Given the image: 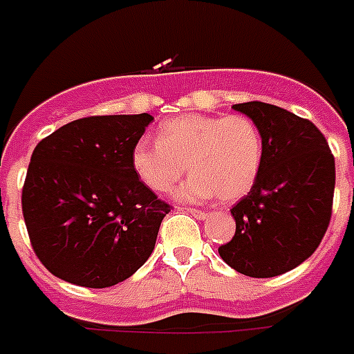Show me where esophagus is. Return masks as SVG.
Returning <instances> with one entry per match:
<instances>
[{
	"mask_svg": "<svg viewBox=\"0 0 354 354\" xmlns=\"http://www.w3.org/2000/svg\"><path fill=\"white\" fill-rule=\"evenodd\" d=\"M187 212H190L192 216L199 218V220H203V218H207V212L205 211H198V209H185Z\"/></svg>",
	"mask_w": 354,
	"mask_h": 354,
	"instance_id": "1",
	"label": "esophagus"
}]
</instances>
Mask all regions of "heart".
Returning a JSON list of instances; mask_svg holds the SVG:
<instances>
[{
    "mask_svg": "<svg viewBox=\"0 0 354 354\" xmlns=\"http://www.w3.org/2000/svg\"><path fill=\"white\" fill-rule=\"evenodd\" d=\"M179 188L183 201H205L220 196L235 201L256 185L263 164V138L246 115H187L167 119L156 130V142L142 140L132 149V167L143 185L155 192Z\"/></svg>",
    "mask_w": 354,
    "mask_h": 354,
    "instance_id": "obj_1",
    "label": "heart"
}]
</instances>
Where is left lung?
I'll list each match as a JSON object with an SVG mask.
<instances>
[{"label": "left lung", "mask_w": 354, "mask_h": 354, "mask_svg": "<svg viewBox=\"0 0 354 354\" xmlns=\"http://www.w3.org/2000/svg\"><path fill=\"white\" fill-rule=\"evenodd\" d=\"M257 124L263 164L256 185L231 209L235 235L218 254L252 278H272L306 261L330 224L336 166L321 130L267 104L233 106Z\"/></svg>", "instance_id": "left-lung-1"}]
</instances>
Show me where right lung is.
<instances>
[{
  "instance_id": "right-lung-1",
  "label": "right lung",
  "mask_w": 354,
  "mask_h": 354,
  "mask_svg": "<svg viewBox=\"0 0 354 354\" xmlns=\"http://www.w3.org/2000/svg\"><path fill=\"white\" fill-rule=\"evenodd\" d=\"M149 113L91 115L37 143L22 212L39 261L61 280L102 289L147 261L171 205L132 167Z\"/></svg>"
}]
</instances>
